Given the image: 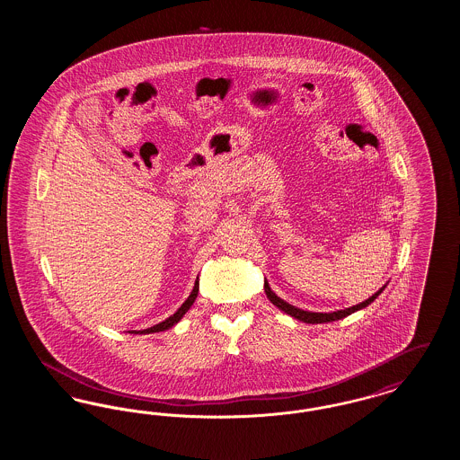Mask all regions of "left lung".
I'll return each instance as SVG.
<instances>
[{
    "mask_svg": "<svg viewBox=\"0 0 460 460\" xmlns=\"http://www.w3.org/2000/svg\"><path fill=\"white\" fill-rule=\"evenodd\" d=\"M263 289H265L267 298H269L274 305L278 306V308H281L283 312L289 314L291 317H295V319H298V321H304L306 324H323V323H331V321L343 319V317L350 315L353 312H357V310H360V308L369 305V304H372V302L379 296V293L385 289V286H383L377 293H374L371 298H367L366 302H362V304H358V305H353L350 306V308H345V310L328 312V314H321V312H306V310H302V308H298V306H293L289 305V304H286L285 300H281V298H279V296H278V295L269 288V283H267V281L263 283Z\"/></svg>",
    "mask_w": 460,
    "mask_h": 460,
    "instance_id": "1",
    "label": "left lung"
}]
</instances>
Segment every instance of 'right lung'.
<instances>
[{
	"label": "right lung",
	"mask_w": 460,
	"mask_h": 460,
	"mask_svg": "<svg viewBox=\"0 0 460 460\" xmlns=\"http://www.w3.org/2000/svg\"><path fill=\"white\" fill-rule=\"evenodd\" d=\"M198 296V281L195 283V288H193V291H191V295L188 296V300L182 304V305L179 306V310L175 312L174 315H171L169 319H165L164 323H160V324H156L154 328L145 329V331H132V332H143V334H150V332H158V331H165V329L172 328L174 324H177L179 321H181V317L190 310V306L193 305V302L197 300Z\"/></svg>",
	"instance_id": "1"
}]
</instances>
